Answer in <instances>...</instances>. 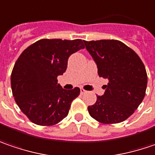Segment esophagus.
Segmentation results:
<instances>
[{
	"instance_id": "1",
	"label": "esophagus",
	"mask_w": 155,
	"mask_h": 155,
	"mask_svg": "<svg viewBox=\"0 0 155 155\" xmlns=\"http://www.w3.org/2000/svg\"><path fill=\"white\" fill-rule=\"evenodd\" d=\"M80 92H81V94H84V93H85V92H87V91H86L84 89L81 88V89H80Z\"/></svg>"
}]
</instances>
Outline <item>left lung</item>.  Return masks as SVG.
<instances>
[{
    "instance_id": "8db88e82",
    "label": "left lung",
    "mask_w": 155,
    "mask_h": 155,
    "mask_svg": "<svg viewBox=\"0 0 155 155\" xmlns=\"http://www.w3.org/2000/svg\"><path fill=\"white\" fill-rule=\"evenodd\" d=\"M99 77L108 79L104 93L88 106L91 117L103 124L120 123L142 102L147 84L146 68L131 48L118 40L84 41Z\"/></svg>"
}]
</instances>
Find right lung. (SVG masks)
<instances>
[{
	"label": "right lung",
	"instance_id": "1",
	"mask_svg": "<svg viewBox=\"0 0 155 155\" xmlns=\"http://www.w3.org/2000/svg\"><path fill=\"white\" fill-rule=\"evenodd\" d=\"M84 48L81 39H42L20 55L12 71V92L31 122L53 126L68 115L80 89H63L58 77L65 72L70 56Z\"/></svg>",
	"mask_w": 155,
	"mask_h": 155
}]
</instances>
